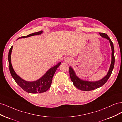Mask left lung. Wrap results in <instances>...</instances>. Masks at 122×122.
Returning a JSON list of instances; mask_svg holds the SVG:
<instances>
[{
	"label": "left lung",
	"mask_w": 122,
	"mask_h": 122,
	"mask_svg": "<svg viewBox=\"0 0 122 122\" xmlns=\"http://www.w3.org/2000/svg\"><path fill=\"white\" fill-rule=\"evenodd\" d=\"M100 35L103 38H105L109 40L110 46L112 48V61L110 64V67L108 72L105 77H103L101 79L96 81H90L86 80H83L79 78L76 74L75 72L74 71L73 69L71 67H69V73L70 77L72 81L73 82V84L76 88L81 91H92L100 87L103 86L108 80L112 72L114 65V51L113 44L112 40L108 37V35L105 34V33H99Z\"/></svg>",
	"instance_id": "8db88e82"
}]
</instances>
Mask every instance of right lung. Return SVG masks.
<instances>
[{"label":"right lung","instance_id":"obj_1","mask_svg":"<svg viewBox=\"0 0 122 122\" xmlns=\"http://www.w3.org/2000/svg\"><path fill=\"white\" fill-rule=\"evenodd\" d=\"M43 31H40L37 32H34L32 34H29L27 36H21L17 40L20 38H28L29 36H33L35 35H39L42 34ZM13 49V46L10 48L9 55H8V60H9V68L10 72L12 77L15 81L22 88L25 92L28 93L36 94V93H42L46 92L49 89L51 84L52 83V78L54 73L57 70V68L60 66L61 62H60L55 65L54 67L50 68L46 73L43 76L41 77L39 79L34 81H28L25 80L18 76L16 73L15 72L14 70L12 67V62H11V54Z\"/></svg>","mask_w":122,"mask_h":122}]
</instances>
